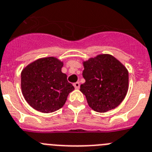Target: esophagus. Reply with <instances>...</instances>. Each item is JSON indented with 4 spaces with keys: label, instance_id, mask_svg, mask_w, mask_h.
Returning <instances> with one entry per match:
<instances>
[{
    "label": "esophagus",
    "instance_id": "1",
    "mask_svg": "<svg viewBox=\"0 0 152 152\" xmlns=\"http://www.w3.org/2000/svg\"><path fill=\"white\" fill-rule=\"evenodd\" d=\"M73 86H74L75 89H80V83H79V82H76V83H75L73 84Z\"/></svg>",
    "mask_w": 152,
    "mask_h": 152
}]
</instances>
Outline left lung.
Returning a JSON list of instances; mask_svg holds the SVG:
<instances>
[{
  "mask_svg": "<svg viewBox=\"0 0 152 152\" xmlns=\"http://www.w3.org/2000/svg\"><path fill=\"white\" fill-rule=\"evenodd\" d=\"M85 83L80 91L87 102L98 113L115 109L125 99L129 89V72L125 66L109 54H102L84 62Z\"/></svg>",
  "mask_w": 152,
  "mask_h": 152,
  "instance_id": "8db88e82",
  "label": "left lung"
}]
</instances>
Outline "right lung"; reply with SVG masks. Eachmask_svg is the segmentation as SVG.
<instances>
[{
  "label": "right lung",
  "mask_w": 152,
  "mask_h": 152,
  "mask_svg": "<svg viewBox=\"0 0 152 152\" xmlns=\"http://www.w3.org/2000/svg\"><path fill=\"white\" fill-rule=\"evenodd\" d=\"M63 63L55 57L33 62L21 72V89L31 107L41 113L60 109L74 87L61 69Z\"/></svg>",
  "instance_id": "add662e5"
}]
</instances>
